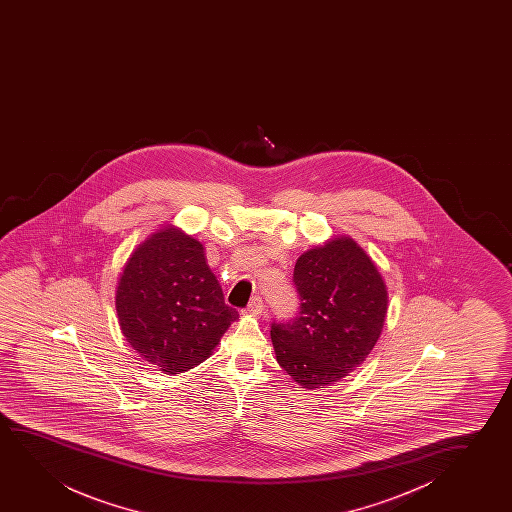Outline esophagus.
<instances>
[{"mask_svg":"<svg viewBox=\"0 0 512 512\" xmlns=\"http://www.w3.org/2000/svg\"><path fill=\"white\" fill-rule=\"evenodd\" d=\"M246 311H248L250 315H262V313H264V301H262V297H259V295H255V297H253L252 299V302L248 304V308H246Z\"/></svg>","mask_w":512,"mask_h":512,"instance_id":"34e87169","label":"esophagus"}]
</instances>
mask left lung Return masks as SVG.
Here are the masks:
<instances>
[{
  "label": "left lung",
  "mask_w": 512,
  "mask_h": 512,
  "mask_svg": "<svg viewBox=\"0 0 512 512\" xmlns=\"http://www.w3.org/2000/svg\"><path fill=\"white\" fill-rule=\"evenodd\" d=\"M299 313L271 323L278 364L316 390L355 371L378 343L388 292L378 267L351 238H334L295 262Z\"/></svg>",
  "instance_id": "8db88e82"
}]
</instances>
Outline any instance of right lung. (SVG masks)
I'll use <instances>...</instances> for the list:
<instances>
[{"mask_svg":"<svg viewBox=\"0 0 512 512\" xmlns=\"http://www.w3.org/2000/svg\"><path fill=\"white\" fill-rule=\"evenodd\" d=\"M115 308L127 343L166 374L204 362L239 318L225 304L203 245L175 227L154 232L134 250Z\"/></svg>","mask_w":512,"mask_h":512,"instance_id":"right-lung-1","label":"right lung"}]
</instances>
